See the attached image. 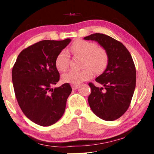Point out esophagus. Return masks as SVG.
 <instances>
[{
    "instance_id": "obj_1",
    "label": "esophagus",
    "mask_w": 154,
    "mask_h": 154,
    "mask_svg": "<svg viewBox=\"0 0 154 154\" xmlns=\"http://www.w3.org/2000/svg\"><path fill=\"white\" fill-rule=\"evenodd\" d=\"M71 87H72L73 90H76L79 88V85H71Z\"/></svg>"
}]
</instances>
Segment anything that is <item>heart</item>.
I'll use <instances>...</instances> for the list:
<instances>
[{
    "label": "heart",
    "mask_w": 154,
    "mask_h": 154,
    "mask_svg": "<svg viewBox=\"0 0 154 154\" xmlns=\"http://www.w3.org/2000/svg\"><path fill=\"white\" fill-rule=\"evenodd\" d=\"M71 50L75 55L83 57V66L88 67L81 71H70L63 74L62 80L65 83L78 85L92 78L93 75V70L97 73H100L106 69L109 61L108 54L104 48L97 47L94 43L79 40L71 45ZM69 63L68 52L62 50L56 58L57 69L60 71H66L69 66Z\"/></svg>",
    "instance_id": "heart-1"
}]
</instances>
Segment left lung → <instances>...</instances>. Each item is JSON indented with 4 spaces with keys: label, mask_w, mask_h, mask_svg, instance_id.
Wrapping results in <instances>:
<instances>
[{
    "label": "left lung",
    "mask_w": 154,
    "mask_h": 154,
    "mask_svg": "<svg viewBox=\"0 0 154 154\" xmlns=\"http://www.w3.org/2000/svg\"><path fill=\"white\" fill-rule=\"evenodd\" d=\"M84 39L96 41L109 57L106 69L95 79L102 87L89 83L90 107L100 119L115 121L128 110L135 89L136 69L132 56L123 43L103 33H93Z\"/></svg>",
    "instance_id": "1"
}]
</instances>
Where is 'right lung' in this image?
<instances>
[{
    "mask_svg": "<svg viewBox=\"0 0 154 154\" xmlns=\"http://www.w3.org/2000/svg\"><path fill=\"white\" fill-rule=\"evenodd\" d=\"M71 41L38 42L20 52L12 68V79L18 104L24 115L37 125H51L64 114L72 88L69 83L54 89L51 86L60 80L57 57Z\"/></svg>",
    "mask_w": 154,
    "mask_h": 154,
    "instance_id": "add662e5",
    "label": "right lung"
}]
</instances>
